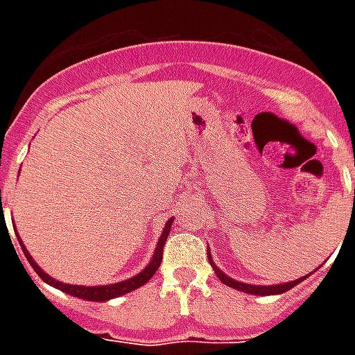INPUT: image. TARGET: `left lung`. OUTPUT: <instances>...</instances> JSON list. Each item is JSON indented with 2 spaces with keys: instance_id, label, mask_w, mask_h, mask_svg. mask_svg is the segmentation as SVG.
Returning a JSON list of instances; mask_svg holds the SVG:
<instances>
[{
  "instance_id": "8db88e82",
  "label": "left lung",
  "mask_w": 355,
  "mask_h": 355,
  "mask_svg": "<svg viewBox=\"0 0 355 355\" xmlns=\"http://www.w3.org/2000/svg\"><path fill=\"white\" fill-rule=\"evenodd\" d=\"M355 197V193H354ZM208 261L211 263V267H214V270H216L217 278L225 284V286L232 287V289H237V291H243V293H248V295H280V293H286L289 291L291 287H295L298 284V282H302L304 278H298V280L295 282H289V284H282V286H250V284H241V282H236L232 280V278H228L225 272H223L221 269H217L216 265H214V261H211V256L210 252H208Z\"/></svg>"
}]
</instances>
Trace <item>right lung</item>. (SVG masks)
Listing matches in <instances>:
<instances>
[{
  "label": "right lung",
  "instance_id": "add662e5",
  "mask_svg": "<svg viewBox=\"0 0 355 355\" xmlns=\"http://www.w3.org/2000/svg\"><path fill=\"white\" fill-rule=\"evenodd\" d=\"M171 225H173V219H169V221L166 223L164 232H162V237L158 239L155 256H153L150 263L147 265V267H145V269L141 270L139 275H136L134 278H128V280H125V282H119V284H112V286H97V287L69 286V284H62V282H58V280H55V278H51V276L46 275V272H44V270H42L40 267L35 263V259L31 258V254L27 252V248L24 247V243H21V239H19V236H16V237H18L19 247H21V250H24L25 258H27V261L31 263V267L36 270V275L40 276L42 280L47 282L49 286L57 287V289H60V291L68 293V295H73V297L85 298V300H94V302H105V300L121 297V295H125V293H130V291H134V289H138V287H141L144 284H147V282L153 278V275H155L156 270H158V267H160V263H162V256H164V245H166V241H167V236H169Z\"/></svg>",
  "mask_w": 355,
  "mask_h": 355
}]
</instances>
